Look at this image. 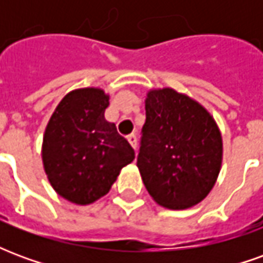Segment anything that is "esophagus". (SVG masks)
<instances>
[{"label": "esophagus", "mask_w": 263, "mask_h": 263, "mask_svg": "<svg viewBox=\"0 0 263 263\" xmlns=\"http://www.w3.org/2000/svg\"><path fill=\"white\" fill-rule=\"evenodd\" d=\"M126 139H128V142L131 143V146L134 149H137V137H135V135H134V134H131V135H128V138H126Z\"/></svg>", "instance_id": "34e87169"}]
</instances>
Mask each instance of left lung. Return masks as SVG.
Returning <instances> with one entry per match:
<instances>
[{
	"mask_svg": "<svg viewBox=\"0 0 263 263\" xmlns=\"http://www.w3.org/2000/svg\"><path fill=\"white\" fill-rule=\"evenodd\" d=\"M145 109L137 159L143 184L166 209L193 207L220 173V129L203 105L173 88L151 90Z\"/></svg>",
	"mask_w": 263,
	"mask_h": 263,
	"instance_id": "left-lung-1",
	"label": "left lung"
}]
</instances>
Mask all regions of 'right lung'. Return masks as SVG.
<instances>
[{"label":"right lung","mask_w":263,"mask_h":263,"mask_svg":"<svg viewBox=\"0 0 263 263\" xmlns=\"http://www.w3.org/2000/svg\"><path fill=\"white\" fill-rule=\"evenodd\" d=\"M109 97L100 88L66 94L45 131L42 160L56 193L76 204H90L108 193L135 152L104 117Z\"/></svg>","instance_id":"obj_1"}]
</instances>
